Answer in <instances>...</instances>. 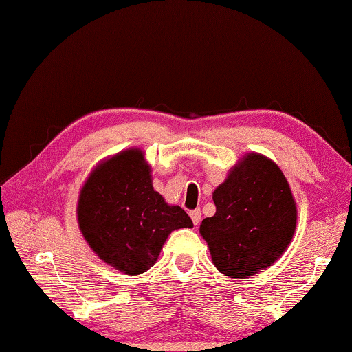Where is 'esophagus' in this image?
<instances>
[{"label": "esophagus", "mask_w": 352, "mask_h": 352, "mask_svg": "<svg viewBox=\"0 0 352 352\" xmlns=\"http://www.w3.org/2000/svg\"><path fill=\"white\" fill-rule=\"evenodd\" d=\"M189 216H190V219H192L194 225H199V223H200V219H201V211H200V210H194V211H190V212H189Z\"/></svg>", "instance_id": "esophagus-1"}]
</instances>
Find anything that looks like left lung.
Returning <instances> with one entry per match:
<instances>
[{
	"mask_svg": "<svg viewBox=\"0 0 352 352\" xmlns=\"http://www.w3.org/2000/svg\"><path fill=\"white\" fill-rule=\"evenodd\" d=\"M216 214L200 234L225 276L245 279L269 269L294 237L296 204L281 169L261 153H247L212 192Z\"/></svg>",
	"mask_w": 352,
	"mask_h": 352,
	"instance_id": "obj_1",
	"label": "left lung"
}]
</instances>
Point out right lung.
<instances>
[{
  "mask_svg": "<svg viewBox=\"0 0 352 352\" xmlns=\"http://www.w3.org/2000/svg\"><path fill=\"white\" fill-rule=\"evenodd\" d=\"M77 222L93 252L127 275L151 269L172 231L194 226L184 210L168 205L153 189L151 166L140 148L94 168L80 189Z\"/></svg>",
  "mask_w": 352,
  "mask_h": 352,
  "instance_id": "right-lung-1",
  "label": "right lung"
}]
</instances>
